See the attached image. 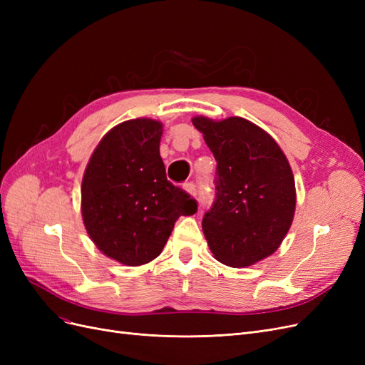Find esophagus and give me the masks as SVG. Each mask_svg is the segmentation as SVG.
Masks as SVG:
<instances>
[{"label":"esophagus","mask_w":365,"mask_h":365,"mask_svg":"<svg viewBox=\"0 0 365 365\" xmlns=\"http://www.w3.org/2000/svg\"><path fill=\"white\" fill-rule=\"evenodd\" d=\"M184 189L189 192L192 196H197V187L195 182H185L184 184Z\"/></svg>","instance_id":"esophagus-1"}]
</instances>
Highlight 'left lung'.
Instances as JSON below:
<instances>
[{"label": "left lung", "instance_id": "1", "mask_svg": "<svg viewBox=\"0 0 365 365\" xmlns=\"http://www.w3.org/2000/svg\"><path fill=\"white\" fill-rule=\"evenodd\" d=\"M216 165L215 201L202 230L215 259L244 268L277 250L295 212L291 165L277 143L251 121L195 117Z\"/></svg>", "mask_w": 365, "mask_h": 365}]
</instances>
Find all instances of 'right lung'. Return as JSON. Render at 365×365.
<instances>
[{
	"instance_id": "obj_1",
	"label": "right lung",
	"mask_w": 365,
	"mask_h": 365,
	"mask_svg": "<svg viewBox=\"0 0 365 365\" xmlns=\"http://www.w3.org/2000/svg\"><path fill=\"white\" fill-rule=\"evenodd\" d=\"M163 126L128 120L98 143L82 181V216L97 248L128 267L158 257L180 216L196 200L173 185L160 157Z\"/></svg>"
}]
</instances>
